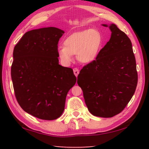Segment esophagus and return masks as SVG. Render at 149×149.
<instances>
[{
	"mask_svg": "<svg viewBox=\"0 0 149 149\" xmlns=\"http://www.w3.org/2000/svg\"><path fill=\"white\" fill-rule=\"evenodd\" d=\"M74 70V75H75L76 77H77V75H78V74H79V70H78L77 68H74V70Z\"/></svg>",
	"mask_w": 149,
	"mask_h": 149,
	"instance_id": "esophagus-1",
	"label": "esophagus"
}]
</instances>
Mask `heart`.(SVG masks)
<instances>
[{"label": "heart", "mask_w": 149, "mask_h": 149, "mask_svg": "<svg viewBox=\"0 0 149 149\" xmlns=\"http://www.w3.org/2000/svg\"><path fill=\"white\" fill-rule=\"evenodd\" d=\"M64 45H58L56 53L61 63L68 66L76 54L77 61L83 64L94 62L100 51L103 38L100 31L91 29L74 32L64 40Z\"/></svg>", "instance_id": "obj_1"}]
</instances>
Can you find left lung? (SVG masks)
I'll return each instance as SVG.
<instances>
[{"mask_svg":"<svg viewBox=\"0 0 149 149\" xmlns=\"http://www.w3.org/2000/svg\"><path fill=\"white\" fill-rule=\"evenodd\" d=\"M111 35L96 60L81 70L77 84L92 115L109 118L120 113L130 101L137 84L136 62L132 42L115 24Z\"/></svg>","mask_w":149,"mask_h":149,"instance_id":"obj_1","label":"left lung"}]
</instances>
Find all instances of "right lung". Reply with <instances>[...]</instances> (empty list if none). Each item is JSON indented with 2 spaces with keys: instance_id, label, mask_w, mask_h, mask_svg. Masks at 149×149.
I'll use <instances>...</instances> for the list:
<instances>
[{
  "instance_id": "1",
  "label": "right lung",
  "mask_w": 149,
  "mask_h": 149,
  "mask_svg": "<svg viewBox=\"0 0 149 149\" xmlns=\"http://www.w3.org/2000/svg\"><path fill=\"white\" fill-rule=\"evenodd\" d=\"M64 33L53 26L32 30L13 49L11 76L16 99L25 112L40 119L63 114L67 94L76 82L73 70L58 64L56 49Z\"/></svg>"
}]
</instances>
